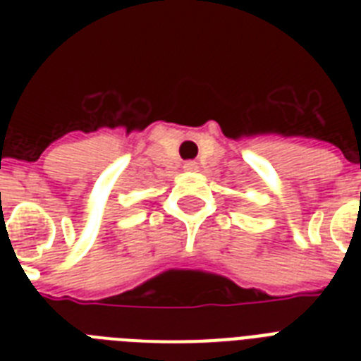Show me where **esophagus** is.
Segmentation results:
<instances>
[{
  "label": "esophagus",
  "instance_id": "obj_1",
  "mask_svg": "<svg viewBox=\"0 0 361 361\" xmlns=\"http://www.w3.org/2000/svg\"><path fill=\"white\" fill-rule=\"evenodd\" d=\"M183 169H185L187 172H197L198 163H195V161H187V163L183 164Z\"/></svg>",
  "mask_w": 361,
  "mask_h": 361
}]
</instances>
